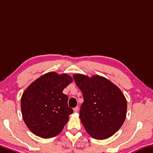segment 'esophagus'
Listing matches in <instances>:
<instances>
[{
    "instance_id": "34e87169",
    "label": "esophagus",
    "mask_w": 153,
    "mask_h": 153,
    "mask_svg": "<svg viewBox=\"0 0 153 153\" xmlns=\"http://www.w3.org/2000/svg\"><path fill=\"white\" fill-rule=\"evenodd\" d=\"M78 110H79L78 106H77V107H76L75 108H74V112H77V111H78Z\"/></svg>"
}]
</instances>
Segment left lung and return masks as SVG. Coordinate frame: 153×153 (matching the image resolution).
<instances>
[{
	"mask_svg": "<svg viewBox=\"0 0 153 153\" xmlns=\"http://www.w3.org/2000/svg\"><path fill=\"white\" fill-rule=\"evenodd\" d=\"M83 94L79 118L87 133L97 140L111 137L125 122L127 104L120 88L100 76L74 75Z\"/></svg>",
	"mask_w": 153,
	"mask_h": 153,
	"instance_id": "8db88e82",
	"label": "left lung"
}]
</instances>
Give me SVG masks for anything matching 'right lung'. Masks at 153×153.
<instances>
[{
  "label": "right lung",
  "mask_w": 153,
  "mask_h": 153,
  "mask_svg": "<svg viewBox=\"0 0 153 153\" xmlns=\"http://www.w3.org/2000/svg\"><path fill=\"white\" fill-rule=\"evenodd\" d=\"M73 82L71 76L50 72L30 84L21 98L23 120L34 134L50 138L62 131L74 112L68 107V97L62 93Z\"/></svg>",
  "instance_id": "1"
}]
</instances>
